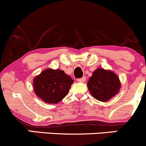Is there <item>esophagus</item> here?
I'll list each match as a JSON object with an SVG mask.
<instances>
[{"label": "esophagus", "mask_w": 146, "mask_h": 146, "mask_svg": "<svg viewBox=\"0 0 146 146\" xmlns=\"http://www.w3.org/2000/svg\"><path fill=\"white\" fill-rule=\"evenodd\" d=\"M85 80H86V78H85V77H82L81 78H78V82H84L85 81Z\"/></svg>", "instance_id": "obj_1"}]
</instances>
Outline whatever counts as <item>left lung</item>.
I'll use <instances>...</instances> for the list:
<instances>
[{"label":"left lung","mask_w":146,"mask_h":146,"mask_svg":"<svg viewBox=\"0 0 146 146\" xmlns=\"http://www.w3.org/2000/svg\"><path fill=\"white\" fill-rule=\"evenodd\" d=\"M87 85L94 98L105 102L119 92L121 82L112 70L98 68L92 73Z\"/></svg>","instance_id":"obj_1"}]
</instances>
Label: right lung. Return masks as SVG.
Here are the masks:
<instances>
[{"instance_id": "add662e5", "label": "right lung", "mask_w": 146, "mask_h": 146, "mask_svg": "<svg viewBox=\"0 0 146 146\" xmlns=\"http://www.w3.org/2000/svg\"><path fill=\"white\" fill-rule=\"evenodd\" d=\"M73 80L64 70L47 68L33 79L36 96L48 104H57L68 94Z\"/></svg>"}]
</instances>
